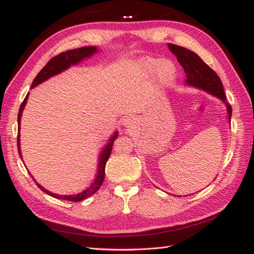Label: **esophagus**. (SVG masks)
I'll return each instance as SVG.
<instances>
[{"label":"esophagus","mask_w":254,"mask_h":254,"mask_svg":"<svg viewBox=\"0 0 254 254\" xmlns=\"http://www.w3.org/2000/svg\"><path fill=\"white\" fill-rule=\"evenodd\" d=\"M123 124H124V126H126L127 127H132L134 126V124H135V118L132 117V116L124 118Z\"/></svg>","instance_id":"esophagus-1"}]
</instances>
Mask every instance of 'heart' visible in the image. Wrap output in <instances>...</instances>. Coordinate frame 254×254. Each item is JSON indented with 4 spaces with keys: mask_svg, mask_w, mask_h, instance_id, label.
<instances>
[{
    "mask_svg": "<svg viewBox=\"0 0 254 254\" xmlns=\"http://www.w3.org/2000/svg\"><path fill=\"white\" fill-rule=\"evenodd\" d=\"M142 69L145 74H152L157 72V76L160 83L165 85L170 84L175 79L177 74V68L174 63L169 60H156V59H148L142 63Z\"/></svg>",
    "mask_w": 254,
    "mask_h": 254,
    "instance_id": "b5f03b06",
    "label": "heart"
}]
</instances>
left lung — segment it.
I'll list each match as a JSON object with an SVG mask.
<instances>
[{
	"label": "left lung",
	"mask_w": 254,
	"mask_h": 254,
	"mask_svg": "<svg viewBox=\"0 0 254 254\" xmlns=\"http://www.w3.org/2000/svg\"><path fill=\"white\" fill-rule=\"evenodd\" d=\"M169 50L177 57V60L181 64V66L185 69L187 75L186 83L193 87L203 89L207 91L208 94L216 96L217 98L222 99L226 107H227L228 120L231 118V106L226 102V96L223 87V83L218 75L205 63L196 53L191 50H188L186 48L168 44Z\"/></svg>",
	"instance_id": "obj_1"
}]
</instances>
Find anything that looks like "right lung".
I'll list each match as a JSON object with an SVG mask.
<instances>
[{
	"label": "right lung",
	"instance_id": "right-lung-1",
	"mask_svg": "<svg viewBox=\"0 0 254 254\" xmlns=\"http://www.w3.org/2000/svg\"><path fill=\"white\" fill-rule=\"evenodd\" d=\"M97 51L98 50H97L96 47H82V48H78V49H73V50L62 52V53H60V55H58L57 57L52 58L51 60L47 63V65L42 68L39 73H38L36 78L34 79V82H32V84H31V88H34L35 86L41 84L42 82H45V80H47L48 78H50L59 73L65 71V69L68 68L71 65H75V64H77L80 61H83L84 59H88L89 57L95 55ZM27 99H28V94H27V96L25 97L23 104H21V106L19 108L18 118H17L18 119V128L20 127L21 113H23V110L26 106ZM117 137H118V132L113 134L111 138L109 139V142H108V144L105 146V148L101 150V153L99 155V163H98V169H97V176L95 178V180L91 182V185L83 192L74 194V195H59V194L52 193L50 191L46 190V189L44 187H41L39 183H37L38 188H39L40 190L44 191L45 193H47L48 195L53 196L56 198H60V199H66V201H72V202L83 201V199L87 198L90 195H93L95 192L98 191V189L102 185V182H104L105 167L107 164V160L109 159V156L111 154L113 142L116 141ZM19 143L20 142H19V134H18L17 135V147H18V154L21 157ZM31 178H32V176H31Z\"/></svg>",
	"mask_w": 254,
	"mask_h": 254
}]
</instances>
